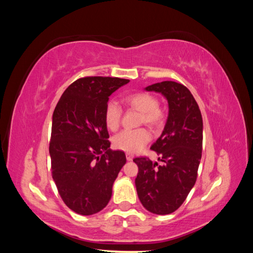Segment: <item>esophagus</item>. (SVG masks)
<instances>
[{"instance_id":"1","label":"esophagus","mask_w":253,"mask_h":253,"mask_svg":"<svg viewBox=\"0 0 253 253\" xmlns=\"http://www.w3.org/2000/svg\"><path fill=\"white\" fill-rule=\"evenodd\" d=\"M126 156L127 162H131V160H133V155L131 154V153H126Z\"/></svg>"}]
</instances>
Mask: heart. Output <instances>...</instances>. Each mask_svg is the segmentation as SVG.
<instances>
[{
  "instance_id": "obj_1",
  "label": "heart",
  "mask_w": 253,
  "mask_h": 253,
  "mask_svg": "<svg viewBox=\"0 0 253 253\" xmlns=\"http://www.w3.org/2000/svg\"><path fill=\"white\" fill-rule=\"evenodd\" d=\"M126 103L131 108L141 112V122L149 126H157L164 118V113L158 106L155 96L149 93H136L126 98ZM122 110L116 101H110L104 110L105 126L111 131H116L120 126ZM151 139L147 128L124 129L114 136L113 145L116 149L128 153L140 151Z\"/></svg>"
}]
</instances>
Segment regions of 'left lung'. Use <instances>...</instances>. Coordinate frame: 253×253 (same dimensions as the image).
Masks as SVG:
<instances>
[{
    "label": "left lung",
    "mask_w": 253,
    "mask_h": 253,
    "mask_svg": "<svg viewBox=\"0 0 253 253\" xmlns=\"http://www.w3.org/2000/svg\"><path fill=\"white\" fill-rule=\"evenodd\" d=\"M162 94L169 105L164 131L152 144L163 165L139 157L135 186L148 211L165 215L185 202L197 177L203 148V118L191 91L180 83L164 81L144 88Z\"/></svg>",
    "instance_id": "obj_1"
}]
</instances>
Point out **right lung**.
I'll return each mask as SVG.
<instances>
[{"label":"right lung","instance_id":"add662e5","mask_svg":"<svg viewBox=\"0 0 253 253\" xmlns=\"http://www.w3.org/2000/svg\"><path fill=\"white\" fill-rule=\"evenodd\" d=\"M127 79L85 77L61 96L52 114L49 155L52 179L65 205L81 215L101 211L126 163L125 152L110 149L104 121L109 97Z\"/></svg>","mask_w":253,"mask_h":253}]
</instances>
